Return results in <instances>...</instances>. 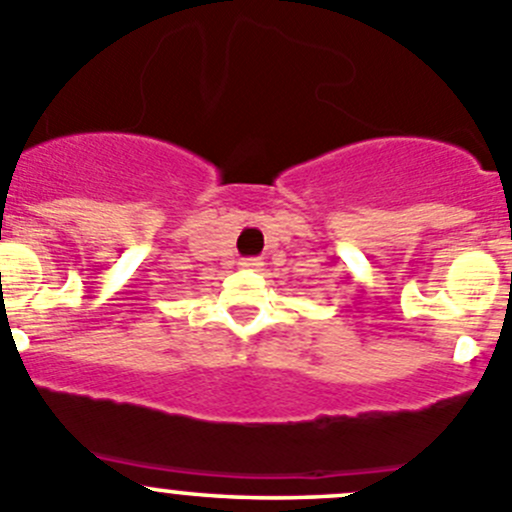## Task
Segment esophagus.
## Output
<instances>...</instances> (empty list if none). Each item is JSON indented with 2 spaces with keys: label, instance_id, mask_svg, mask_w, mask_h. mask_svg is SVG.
<instances>
[{
  "label": "esophagus",
  "instance_id": "obj_1",
  "mask_svg": "<svg viewBox=\"0 0 512 512\" xmlns=\"http://www.w3.org/2000/svg\"><path fill=\"white\" fill-rule=\"evenodd\" d=\"M262 265H265V262L262 260H257V257H247V260H242L240 262V267L242 270H262Z\"/></svg>",
  "mask_w": 512,
  "mask_h": 512
}]
</instances>
